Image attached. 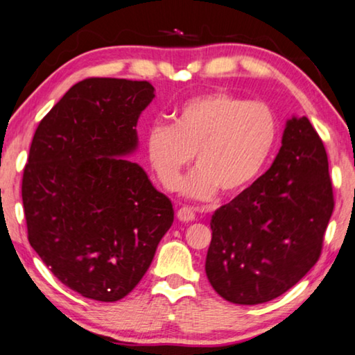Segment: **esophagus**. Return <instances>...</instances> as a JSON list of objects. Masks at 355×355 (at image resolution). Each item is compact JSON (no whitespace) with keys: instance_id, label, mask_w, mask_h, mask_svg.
<instances>
[{"instance_id":"1","label":"esophagus","mask_w":355,"mask_h":355,"mask_svg":"<svg viewBox=\"0 0 355 355\" xmlns=\"http://www.w3.org/2000/svg\"><path fill=\"white\" fill-rule=\"evenodd\" d=\"M177 218H178V220H182V222H192L196 219V213H194V209H192V208L183 207V208L178 209Z\"/></svg>"}]
</instances>
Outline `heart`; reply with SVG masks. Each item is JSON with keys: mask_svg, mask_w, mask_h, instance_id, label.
Listing matches in <instances>:
<instances>
[{"mask_svg": "<svg viewBox=\"0 0 355 355\" xmlns=\"http://www.w3.org/2000/svg\"><path fill=\"white\" fill-rule=\"evenodd\" d=\"M279 120L263 101L209 92L178 107L173 122L155 123L147 159L164 189H175L194 156L197 167L180 183L183 196L211 200L219 189L236 196L260 177L277 144Z\"/></svg>", "mask_w": 355, "mask_h": 355, "instance_id": "obj_1", "label": "heart"}]
</instances>
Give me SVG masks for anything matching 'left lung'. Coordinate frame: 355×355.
Segmentation results:
<instances>
[{
  "instance_id": "obj_1",
  "label": "left lung",
  "mask_w": 355,
  "mask_h": 355,
  "mask_svg": "<svg viewBox=\"0 0 355 355\" xmlns=\"http://www.w3.org/2000/svg\"><path fill=\"white\" fill-rule=\"evenodd\" d=\"M334 205L321 137L307 117H293L269 171L209 222L205 271L214 291L257 305L290 290L320 260Z\"/></svg>"
}]
</instances>
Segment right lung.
I'll list each match as a JSON object with an SVG mask.
<instances>
[{
  "instance_id": "add662e5",
  "label": "right lung",
  "mask_w": 355,
  "mask_h": 355,
  "mask_svg": "<svg viewBox=\"0 0 355 355\" xmlns=\"http://www.w3.org/2000/svg\"><path fill=\"white\" fill-rule=\"evenodd\" d=\"M155 97L148 81L87 78L40 120L21 199L28 239L70 290L116 302L139 284L173 222L172 202L123 156Z\"/></svg>"
}]
</instances>
